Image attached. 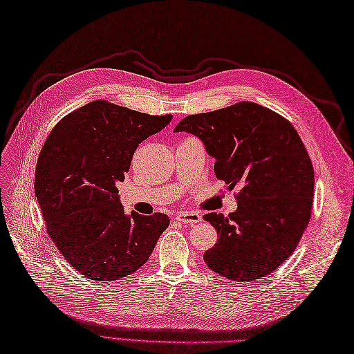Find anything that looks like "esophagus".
<instances>
[{"instance_id":"esophagus-1","label":"esophagus","mask_w":354,"mask_h":354,"mask_svg":"<svg viewBox=\"0 0 354 354\" xmlns=\"http://www.w3.org/2000/svg\"><path fill=\"white\" fill-rule=\"evenodd\" d=\"M178 222H183V223H191V225H194V223L196 222H201L203 221V216L200 213L196 212H180L177 214L176 218Z\"/></svg>"}]
</instances>
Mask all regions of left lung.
<instances>
[{
    "label": "left lung",
    "mask_w": 354,
    "mask_h": 354,
    "mask_svg": "<svg viewBox=\"0 0 354 354\" xmlns=\"http://www.w3.org/2000/svg\"><path fill=\"white\" fill-rule=\"evenodd\" d=\"M174 132L200 138L214 174L234 194L237 210L204 219L218 243L204 252L213 272L231 281L261 279L295 252L313 210L314 168L287 118L254 102L187 115Z\"/></svg>",
    "instance_id": "left-lung-1"
}]
</instances>
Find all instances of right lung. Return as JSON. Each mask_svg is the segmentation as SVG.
Returning <instances> with one entry per match:
<instances>
[{
    "label": "right lung",
    "instance_id": "right-lung-1",
    "mask_svg": "<svg viewBox=\"0 0 354 354\" xmlns=\"http://www.w3.org/2000/svg\"><path fill=\"white\" fill-rule=\"evenodd\" d=\"M171 118L94 100L59 120L43 144L34 192L49 237L85 278H126L145 264L168 228L163 213L126 214L117 183L138 145Z\"/></svg>",
    "mask_w": 354,
    "mask_h": 354
}]
</instances>
